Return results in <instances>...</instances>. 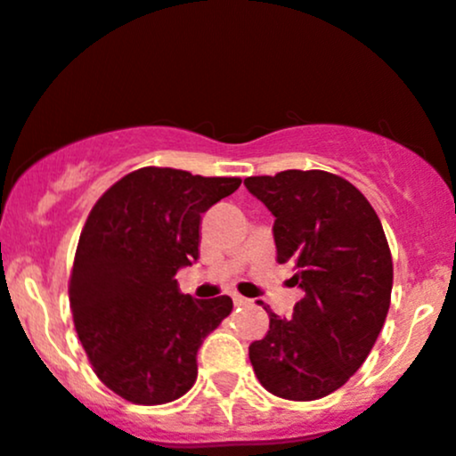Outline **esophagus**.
Listing matches in <instances>:
<instances>
[{"label": "esophagus", "instance_id": "esophagus-1", "mask_svg": "<svg viewBox=\"0 0 456 456\" xmlns=\"http://www.w3.org/2000/svg\"><path fill=\"white\" fill-rule=\"evenodd\" d=\"M233 304H236V305H248V304H251V299H247V297L233 292Z\"/></svg>", "mask_w": 456, "mask_h": 456}]
</instances>
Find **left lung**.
<instances>
[{
  "label": "left lung",
  "mask_w": 456,
  "mask_h": 456,
  "mask_svg": "<svg viewBox=\"0 0 456 456\" xmlns=\"http://www.w3.org/2000/svg\"><path fill=\"white\" fill-rule=\"evenodd\" d=\"M275 216L277 262L304 290L292 319L268 310V332L248 345L253 371L273 395L319 400L343 387L371 352L391 304L393 262L380 218L349 181L323 170L248 176Z\"/></svg>",
  "instance_id": "obj_1"
}]
</instances>
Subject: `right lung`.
Instances as JSON below:
<instances>
[{
  "label": "right lung",
  "mask_w": 456,
  "mask_h": 456,
  "mask_svg": "<svg viewBox=\"0 0 456 456\" xmlns=\"http://www.w3.org/2000/svg\"><path fill=\"white\" fill-rule=\"evenodd\" d=\"M242 181L140 167L91 209L69 277L76 332L95 376L133 404H166L196 382V352L233 308L194 299L175 275L199 257L200 214Z\"/></svg>",
  "instance_id": "add662e5"
}]
</instances>
